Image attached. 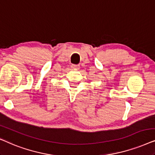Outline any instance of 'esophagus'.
Listing matches in <instances>:
<instances>
[{
    "instance_id": "esophagus-1",
    "label": "esophagus",
    "mask_w": 155,
    "mask_h": 155,
    "mask_svg": "<svg viewBox=\"0 0 155 155\" xmlns=\"http://www.w3.org/2000/svg\"><path fill=\"white\" fill-rule=\"evenodd\" d=\"M71 69H73L78 70V69H79L80 66L79 65H76V64H72L71 66Z\"/></svg>"
}]
</instances>
